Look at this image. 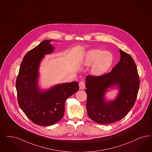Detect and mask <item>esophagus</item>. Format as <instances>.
Segmentation results:
<instances>
[{
  "label": "esophagus",
  "instance_id": "esophagus-1",
  "mask_svg": "<svg viewBox=\"0 0 152 152\" xmlns=\"http://www.w3.org/2000/svg\"><path fill=\"white\" fill-rule=\"evenodd\" d=\"M79 87L80 89H84L85 87V83L84 81H81L79 83Z\"/></svg>",
  "mask_w": 152,
  "mask_h": 152
}]
</instances>
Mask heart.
<instances>
[{"label": "heart", "mask_w": 152, "mask_h": 152, "mask_svg": "<svg viewBox=\"0 0 152 152\" xmlns=\"http://www.w3.org/2000/svg\"><path fill=\"white\" fill-rule=\"evenodd\" d=\"M113 61V56L109 51L102 52L100 50L93 49L88 52L83 61L85 66H90L94 64L91 68V72L99 76L105 73Z\"/></svg>", "instance_id": "b5f03b06"}]
</instances>
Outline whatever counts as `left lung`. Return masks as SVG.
<instances>
[{"label": "left lung", "mask_w": 152, "mask_h": 152, "mask_svg": "<svg viewBox=\"0 0 152 152\" xmlns=\"http://www.w3.org/2000/svg\"><path fill=\"white\" fill-rule=\"evenodd\" d=\"M121 60L111 71L99 76L86 77V110L88 116L99 124L121 120L133 107L140 86L137 69L132 56L120 50ZM116 86L120 89L115 100L104 98L108 88Z\"/></svg>", "instance_id": "1"}]
</instances>
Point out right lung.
Here are the masks:
<instances>
[{"instance_id":"right-lung-1","label":"right lung","mask_w":152,"mask_h":152,"mask_svg":"<svg viewBox=\"0 0 152 152\" xmlns=\"http://www.w3.org/2000/svg\"><path fill=\"white\" fill-rule=\"evenodd\" d=\"M53 40H45L25 55L16 79V88L20 107L34 124L51 126L64 115L65 102L79 89L78 82L55 85L47 91L38 88V68L45 55L51 53Z\"/></svg>"}]
</instances>
